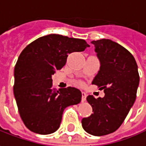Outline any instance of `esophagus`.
<instances>
[{
	"mask_svg": "<svg viewBox=\"0 0 146 146\" xmlns=\"http://www.w3.org/2000/svg\"><path fill=\"white\" fill-rule=\"evenodd\" d=\"M86 99V92H82V101L84 102Z\"/></svg>",
	"mask_w": 146,
	"mask_h": 146,
	"instance_id": "esophagus-1",
	"label": "esophagus"
}]
</instances>
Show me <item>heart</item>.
Listing matches in <instances>:
<instances>
[{"mask_svg":"<svg viewBox=\"0 0 146 146\" xmlns=\"http://www.w3.org/2000/svg\"><path fill=\"white\" fill-rule=\"evenodd\" d=\"M79 84H80V85H81V86H82V83H79Z\"/></svg>","mask_w":146,"mask_h":146,"instance_id":"obj_1","label":"heart"}]
</instances>
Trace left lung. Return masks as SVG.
Wrapping results in <instances>:
<instances>
[{"label": "left lung", "mask_w": 146, "mask_h": 146, "mask_svg": "<svg viewBox=\"0 0 146 146\" xmlns=\"http://www.w3.org/2000/svg\"><path fill=\"white\" fill-rule=\"evenodd\" d=\"M92 43L100 62L92 84L104 90L105 96L86 97L93 113L82 118V125L87 133L100 136L115 131L123 123L136 100L140 77L135 58L123 46L110 39Z\"/></svg>", "instance_id": "8db88e82"}]
</instances>
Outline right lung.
<instances>
[{"label": "right lung", "instance_id": "add662e5", "mask_svg": "<svg viewBox=\"0 0 146 146\" xmlns=\"http://www.w3.org/2000/svg\"><path fill=\"white\" fill-rule=\"evenodd\" d=\"M89 46L82 39L50 34L23 50L15 67L14 95L19 115L31 131L53 133L60 127L64 109L80 103L82 92L71 86L54 89L52 75L65 65L70 53Z\"/></svg>", "mask_w": 146, "mask_h": 146}]
</instances>
